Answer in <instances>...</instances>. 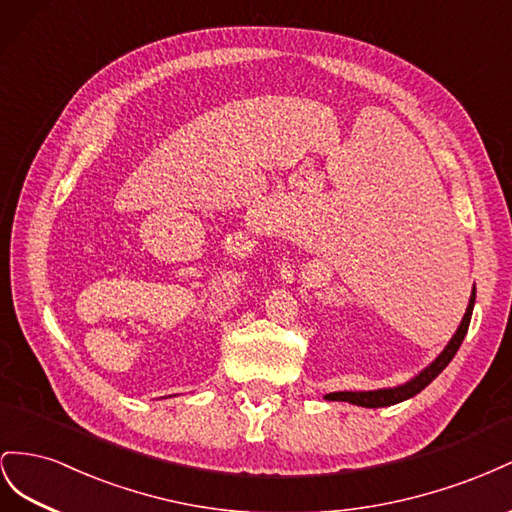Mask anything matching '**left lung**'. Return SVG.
I'll return each instance as SVG.
<instances>
[{
  "instance_id": "obj_1",
  "label": "left lung",
  "mask_w": 512,
  "mask_h": 512,
  "mask_svg": "<svg viewBox=\"0 0 512 512\" xmlns=\"http://www.w3.org/2000/svg\"><path fill=\"white\" fill-rule=\"evenodd\" d=\"M474 300H476V287L472 289L470 304H467V311H465V315L461 319V326L457 328L455 337L450 339V343L446 345L444 352L435 358V362H431L425 371H422L420 375H416L412 382H407V384H403L399 388H386V390L330 392L326 399H330V401H347V403H354V405H360V407H388V405L401 403L405 399L414 397V394H418L420 390H425L433 382V379L448 367V362L455 358L457 349L461 347L465 334H467V328H470V319H472V311H474Z\"/></svg>"
}]
</instances>
